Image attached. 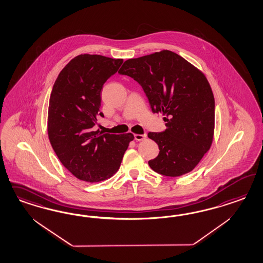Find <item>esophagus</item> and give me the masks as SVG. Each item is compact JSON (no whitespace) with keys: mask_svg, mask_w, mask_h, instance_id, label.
<instances>
[{"mask_svg":"<svg viewBox=\"0 0 263 263\" xmlns=\"http://www.w3.org/2000/svg\"><path fill=\"white\" fill-rule=\"evenodd\" d=\"M134 137H135L136 141H143V140L146 138V135H140V134H135Z\"/></svg>","mask_w":263,"mask_h":263,"instance_id":"obj_1","label":"esophagus"}]
</instances>
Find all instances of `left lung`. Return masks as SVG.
Segmentation results:
<instances>
[{
	"mask_svg": "<svg viewBox=\"0 0 263 263\" xmlns=\"http://www.w3.org/2000/svg\"><path fill=\"white\" fill-rule=\"evenodd\" d=\"M137 81L153 112H162L167 129L149 132L159 154L148 161L153 171L166 176L190 173L213 142L215 100L203 72L175 52L163 50L130 59L119 70Z\"/></svg>",
	"mask_w": 263,
	"mask_h": 263,
	"instance_id": "8db88e82",
	"label": "left lung"
}]
</instances>
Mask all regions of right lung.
<instances>
[{
  "label": "right lung",
  "mask_w": 263,
  "mask_h": 263,
  "mask_svg": "<svg viewBox=\"0 0 263 263\" xmlns=\"http://www.w3.org/2000/svg\"><path fill=\"white\" fill-rule=\"evenodd\" d=\"M122 59L81 54L60 72L50 96L47 131L58 158L72 175L87 182L115 175L134 140L132 133L93 131L100 111L101 89L119 70Z\"/></svg>",
  "instance_id": "1"
}]
</instances>
